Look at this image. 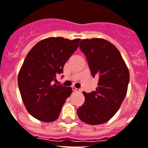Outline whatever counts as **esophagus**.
Segmentation results:
<instances>
[{"instance_id": "1", "label": "esophagus", "mask_w": 148, "mask_h": 148, "mask_svg": "<svg viewBox=\"0 0 148 148\" xmlns=\"http://www.w3.org/2000/svg\"><path fill=\"white\" fill-rule=\"evenodd\" d=\"M71 88H72V90H73V91H74V92H80V89H77V88L75 87V86H71Z\"/></svg>"}]
</instances>
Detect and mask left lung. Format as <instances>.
<instances>
[{"label":"left lung","instance_id":"8db88e82","mask_svg":"<svg viewBox=\"0 0 148 148\" xmlns=\"http://www.w3.org/2000/svg\"><path fill=\"white\" fill-rule=\"evenodd\" d=\"M92 77L99 80L95 91L85 92V102L77 110L89 125L108 122L120 108L127 92L130 72L122 56L112 43L101 38L80 40Z\"/></svg>","mask_w":148,"mask_h":148}]
</instances>
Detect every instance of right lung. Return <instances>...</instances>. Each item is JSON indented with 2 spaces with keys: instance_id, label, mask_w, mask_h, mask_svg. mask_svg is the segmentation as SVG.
I'll return each instance as SVG.
<instances>
[{
  "instance_id": "add662e5",
  "label": "right lung",
  "mask_w": 148,
  "mask_h": 148,
  "mask_svg": "<svg viewBox=\"0 0 148 148\" xmlns=\"http://www.w3.org/2000/svg\"><path fill=\"white\" fill-rule=\"evenodd\" d=\"M80 39L49 38L38 42L26 56L18 75V85L26 109L43 122L58 119L62 108L72 92L59 85L58 74L77 49Z\"/></svg>"
}]
</instances>
